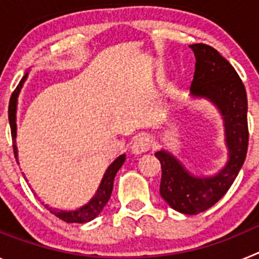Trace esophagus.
<instances>
[{
    "label": "esophagus",
    "instance_id": "esophagus-1",
    "mask_svg": "<svg viewBox=\"0 0 259 259\" xmlns=\"http://www.w3.org/2000/svg\"><path fill=\"white\" fill-rule=\"evenodd\" d=\"M150 145H152V140H150L149 136L146 135H140L137 136L134 140L131 145V150L134 154H141V153H145L150 149Z\"/></svg>",
    "mask_w": 259,
    "mask_h": 259
}]
</instances>
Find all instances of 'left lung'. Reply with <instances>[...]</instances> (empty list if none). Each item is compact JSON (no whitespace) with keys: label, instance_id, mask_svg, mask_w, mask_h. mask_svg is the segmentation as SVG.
<instances>
[{"label":"left lung","instance_id":"obj_1","mask_svg":"<svg viewBox=\"0 0 259 259\" xmlns=\"http://www.w3.org/2000/svg\"><path fill=\"white\" fill-rule=\"evenodd\" d=\"M196 57L192 97L206 98L219 110L224 124L228 161L214 176H196L167 150L155 157L162 167L159 193L174 210L196 215L211 207L227 193L248 152V98L245 87L230 62L206 44L189 45Z\"/></svg>","mask_w":259,"mask_h":259}]
</instances>
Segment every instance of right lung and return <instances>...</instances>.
Wrapping results in <instances>:
<instances>
[{"label": "right lung", "mask_w": 259, "mask_h": 259, "mask_svg": "<svg viewBox=\"0 0 259 259\" xmlns=\"http://www.w3.org/2000/svg\"><path fill=\"white\" fill-rule=\"evenodd\" d=\"M27 76H28V72L22 77L20 83L18 84V87L15 88L13 95H11L10 102H9V122H10L11 137H13V149H14V154H15V159H17V162H18V148H17V140H15V139H17L18 96H19L20 89H22L23 84H24V81H26ZM124 161H125V154L119 155L115 161L107 167L106 172H105L104 178H102L101 180V184H100V187H98L97 192H96V194L92 197V200L89 201L87 205L80 207V209L72 210V211H63V210L52 209V207H49L48 205H45V207H47L52 214L56 215L57 218L67 222V223H87V222H91L102 211V209L105 207L107 201L110 200V196H111V192H113L114 178H115L119 168H120L122 164L124 163ZM18 163H19V162H18Z\"/></svg>", "instance_id": "right-lung-1"}]
</instances>
